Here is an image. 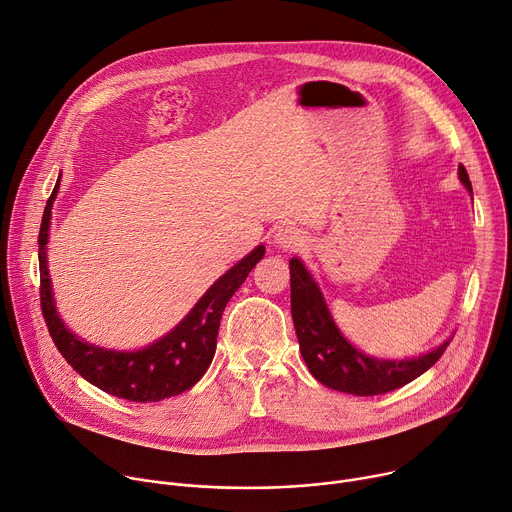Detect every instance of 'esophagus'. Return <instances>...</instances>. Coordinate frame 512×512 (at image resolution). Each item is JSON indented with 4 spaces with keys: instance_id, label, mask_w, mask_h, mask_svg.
I'll return each instance as SVG.
<instances>
[{
    "instance_id": "esophagus-1",
    "label": "esophagus",
    "mask_w": 512,
    "mask_h": 512,
    "mask_svg": "<svg viewBox=\"0 0 512 512\" xmlns=\"http://www.w3.org/2000/svg\"><path fill=\"white\" fill-rule=\"evenodd\" d=\"M273 241H275L277 247L284 249V251H294V249L304 245V235H302L300 228H296L292 224H284V226L275 230Z\"/></svg>"
}]
</instances>
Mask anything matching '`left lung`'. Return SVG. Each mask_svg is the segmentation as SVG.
Returning <instances> with one entry per match:
<instances>
[{"mask_svg": "<svg viewBox=\"0 0 512 512\" xmlns=\"http://www.w3.org/2000/svg\"><path fill=\"white\" fill-rule=\"evenodd\" d=\"M459 179L472 194L468 171L459 165ZM292 318L302 357L310 374L324 386L355 396H378L402 388L435 365L449 341L418 359L384 361L367 357L345 341L335 327L310 273L300 259L290 261Z\"/></svg>", "mask_w": 512, "mask_h": 512, "instance_id": "obj_1", "label": "left lung"}]
</instances>
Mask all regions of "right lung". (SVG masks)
Segmentation results:
<instances>
[{"instance_id":"right-lung-1","label":"right lung","mask_w":512,"mask_h":512,"mask_svg":"<svg viewBox=\"0 0 512 512\" xmlns=\"http://www.w3.org/2000/svg\"><path fill=\"white\" fill-rule=\"evenodd\" d=\"M59 190V181L46 202L42 224L38 232V265H40V308L51 333L53 343L65 361L77 371L81 378L96 388L130 400V402H159L169 396H177L190 390L204 374L216 351V337L224 306L241 284L247 280L249 271L263 257L265 247L259 245L235 267L228 269L220 280L202 296L177 327L143 351L118 353L100 349L79 341L65 329L57 316L49 269H46V239H49L51 206Z\"/></svg>"}]
</instances>
